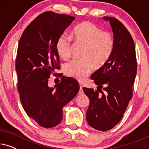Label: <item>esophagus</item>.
<instances>
[{"label":"esophagus","mask_w":149,"mask_h":149,"mask_svg":"<svg viewBox=\"0 0 149 149\" xmlns=\"http://www.w3.org/2000/svg\"><path fill=\"white\" fill-rule=\"evenodd\" d=\"M83 93V87L82 86L80 85V88H79V94H82Z\"/></svg>","instance_id":"obj_1"}]
</instances>
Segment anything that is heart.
<instances>
[{
	"mask_svg": "<svg viewBox=\"0 0 149 149\" xmlns=\"http://www.w3.org/2000/svg\"><path fill=\"white\" fill-rule=\"evenodd\" d=\"M71 36L85 47L83 53V58L70 61L66 65L65 72L72 78L83 81L95 66L99 68L107 62L113 53L114 38L111 32L102 31L90 22H82L77 26ZM71 43L70 36L64 34L58 39L57 52L64 60L70 58Z\"/></svg>",
	"mask_w": 149,
	"mask_h": 149,
	"instance_id": "1",
	"label": "heart"
}]
</instances>
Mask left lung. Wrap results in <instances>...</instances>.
Segmentation results:
<instances>
[{
	"label": "left lung",
	"mask_w": 149,
	"mask_h": 149,
	"mask_svg": "<svg viewBox=\"0 0 149 149\" xmlns=\"http://www.w3.org/2000/svg\"><path fill=\"white\" fill-rule=\"evenodd\" d=\"M103 19L109 22L113 31V53L105 64L91 74L97 90L86 87L83 90L89 99L87 123L95 130L105 132L119 123L131 100L137 62L134 40L127 28L116 18Z\"/></svg>",
	"instance_id": "obj_1"
}]
</instances>
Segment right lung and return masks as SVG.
<instances>
[{"mask_svg":"<svg viewBox=\"0 0 149 149\" xmlns=\"http://www.w3.org/2000/svg\"><path fill=\"white\" fill-rule=\"evenodd\" d=\"M74 19L45 12L26 27L18 44L15 70L20 101L26 114L45 128L60 123L63 108L79 90L78 82L66 77L54 87L48 85L51 72L59 68L57 41Z\"/></svg>","mask_w":149,"mask_h":149,"instance_id":"add662e5","label":"right lung"}]
</instances>
